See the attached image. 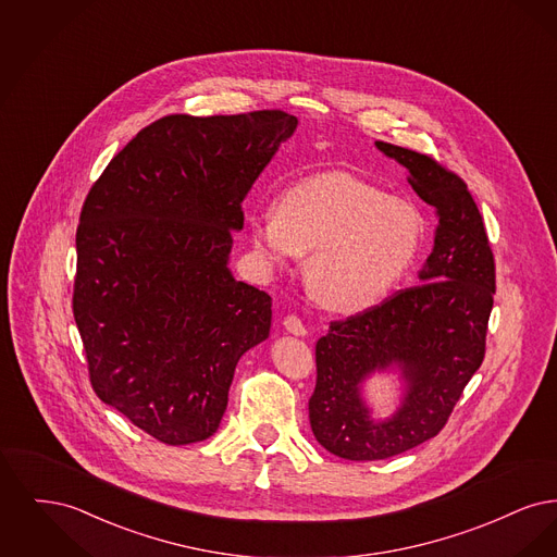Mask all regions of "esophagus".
<instances>
[{"instance_id": "1", "label": "esophagus", "mask_w": 557, "mask_h": 557, "mask_svg": "<svg viewBox=\"0 0 557 557\" xmlns=\"http://www.w3.org/2000/svg\"><path fill=\"white\" fill-rule=\"evenodd\" d=\"M284 327L290 332V334H296V336H307L309 332H307V325L302 323V319L296 318V315H288V318L284 319Z\"/></svg>"}]
</instances>
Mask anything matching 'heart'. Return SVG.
Returning a JSON list of instances; mask_svg holds the SVG:
<instances>
[{"instance_id": "heart-1", "label": "heart", "mask_w": 557, "mask_h": 557, "mask_svg": "<svg viewBox=\"0 0 557 557\" xmlns=\"http://www.w3.org/2000/svg\"><path fill=\"white\" fill-rule=\"evenodd\" d=\"M250 239L267 263L307 255L305 280L323 307L359 313L377 305L413 263L422 216L350 173H321L286 187L275 212L250 219Z\"/></svg>"}]
</instances>
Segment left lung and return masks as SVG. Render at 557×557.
<instances>
[{"label":"left lung","instance_id":"left-lung-1","mask_svg":"<svg viewBox=\"0 0 557 557\" xmlns=\"http://www.w3.org/2000/svg\"><path fill=\"white\" fill-rule=\"evenodd\" d=\"M375 146L407 169V182L436 209L438 227L418 286L332 321L315 345L311 430L321 447L350 461L393 457L445 428L484 359L495 296V257L466 182L428 154ZM391 364L404 373L406 395L391 421L375 423L360 384Z\"/></svg>","mask_w":557,"mask_h":557}]
</instances>
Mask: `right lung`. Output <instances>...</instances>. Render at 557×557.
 <instances>
[{
    "instance_id": "right-lung-1",
    "label": "right lung",
    "mask_w": 557,
    "mask_h": 557,
    "mask_svg": "<svg viewBox=\"0 0 557 557\" xmlns=\"http://www.w3.org/2000/svg\"><path fill=\"white\" fill-rule=\"evenodd\" d=\"M298 119L284 110L169 114L91 186L77 227L73 315L91 388L164 445L212 436L271 296L227 261L242 202Z\"/></svg>"
}]
</instances>
